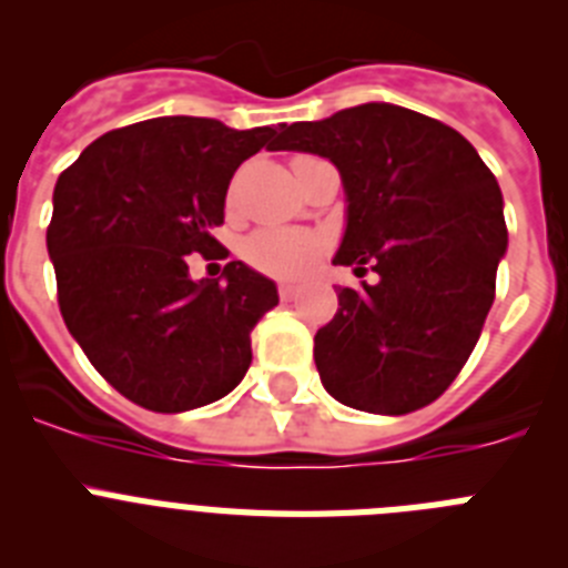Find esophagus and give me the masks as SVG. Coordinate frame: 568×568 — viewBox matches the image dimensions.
<instances>
[{"instance_id": "1", "label": "esophagus", "mask_w": 568, "mask_h": 568, "mask_svg": "<svg viewBox=\"0 0 568 568\" xmlns=\"http://www.w3.org/2000/svg\"><path fill=\"white\" fill-rule=\"evenodd\" d=\"M278 295H281V301H295V295H298V287H295V284H290V281H281Z\"/></svg>"}]
</instances>
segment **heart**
Wrapping results in <instances>:
<instances>
[{"label": "heart", "instance_id": "1", "mask_svg": "<svg viewBox=\"0 0 568 568\" xmlns=\"http://www.w3.org/2000/svg\"><path fill=\"white\" fill-rule=\"evenodd\" d=\"M321 253V239L313 233L293 227H267L258 230L244 244V255L255 270L270 275H293L307 273L313 261Z\"/></svg>", "mask_w": 568, "mask_h": 568}]
</instances>
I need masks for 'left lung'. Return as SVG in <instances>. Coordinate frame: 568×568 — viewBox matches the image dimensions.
<instances>
[{
    "instance_id": "obj_1",
    "label": "left lung",
    "mask_w": 568,
    "mask_h": 568,
    "mask_svg": "<svg viewBox=\"0 0 568 568\" xmlns=\"http://www.w3.org/2000/svg\"><path fill=\"white\" fill-rule=\"evenodd\" d=\"M273 150L338 168L346 230L333 264L378 273L364 290L338 287V313L315 333L324 389L375 415L433 404L495 301L506 222L491 170L458 130L386 102L284 124Z\"/></svg>"
}]
</instances>
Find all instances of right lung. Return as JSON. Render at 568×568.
I'll use <instances>...</instances> for the list:
<instances>
[{
	"label": "right lung",
	"mask_w": 568,
	"mask_h": 568,
	"mask_svg": "<svg viewBox=\"0 0 568 568\" xmlns=\"http://www.w3.org/2000/svg\"><path fill=\"white\" fill-rule=\"evenodd\" d=\"M278 130L159 115L110 130L59 175L48 255L70 335L113 389L153 413L233 393L250 333L278 304L270 278L230 261L190 278V255L227 258L213 230L239 164Z\"/></svg>",
	"instance_id": "obj_1"
}]
</instances>
